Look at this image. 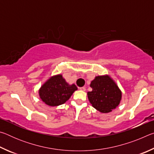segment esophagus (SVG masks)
Returning a JSON list of instances; mask_svg holds the SVG:
<instances>
[{"label":"esophagus","mask_w":154,"mask_h":154,"mask_svg":"<svg viewBox=\"0 0 154 154\" xmlns=\"http://www.w3.org/2000/svg\"><path fill=\"white\" fill-rule=\"evenodd\" d=\"M79 89L81 90H82V91H85V87H82V88H80Z\"/></svg>","instance_id":"obj_1"}]
</instances>
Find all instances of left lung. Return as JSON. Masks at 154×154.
Here are the masks:
<instances>
[{
    "label": "left lung",
    "instance_id": "8db88e82",
    "mask_svg": "<svg viewBox=\"0 0 154 154\" xmlns=\"http://www.w3.org/2000/svg\"><path fill=\"white\" fill-rule=\"evenodd\" d=\"M90 85L92 90L88 92V100L96 110L109 113L119 105L122 91L109 75L96 76Z\"/></svg>",
    "mask_w": 154,
    "mask_h": 154
}]
</instances>
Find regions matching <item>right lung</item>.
<instances>
[{"label":"right lung","instance_id":"obj_1","mask_svg":"<svg viewBox=\"0 0 154 154\" xmlns=\"http://www.w3.org/2000/svg\"><path fill=\"white\" fill-rule=\"evenodd\" d=\"M77 88L74 83H68L61 74L51 76L43 83L38 95L43 103L50 106L62 105L71 98Z\"/></svg>","mask_w":154,"mask_h":154}]
</instances>
